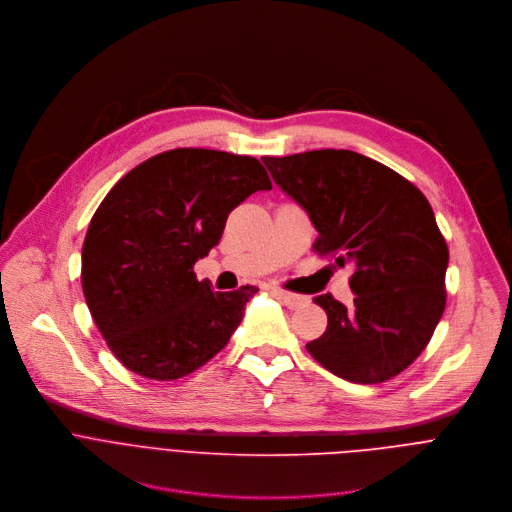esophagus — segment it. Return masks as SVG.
<instances>
[{
	"label": "esophagus",
	"instance_id": "obj_1",
	"mask_svg": "<svg viewBox=\"0 0 512 512\" xmlns=\"http://www.w3.org/2000/svg\"><path fill=\"white\" fill-rule=\"evenodd\" d=\"M272 294H274L280 302H284L288 308H298V306H302V304L306 302V296L292 294V292H286V290H280V288H274Z\"/></svg>",
	"mask_w": 512,
	"mask_h": 512
}]
</instances>
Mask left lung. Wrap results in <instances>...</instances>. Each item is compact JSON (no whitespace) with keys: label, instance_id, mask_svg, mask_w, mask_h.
Here are the masks:
<instances>
[{"label":"left lung","instance_id":"left-lung-1","mask_svg":"<svg viewBox=\"0 0 512 512\" xmlns=\"http://www.w3.org/2000/svg\"><path fill=\"white\" fill-rule=\"evenodd\" d=\"M262 162L314 224V252L352 266L354 306L314 298L326 332L306 350L332 374L378 384L426 348L446 304L448 248L424 194L388 166L350 150Z\"/></svg>","mask_w":512,"mask_h":512}]
</instances>
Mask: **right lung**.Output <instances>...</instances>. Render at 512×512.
<instances>
[{
	"instance_id": "obj_1",
	"label": "right lung",
	"mask_w": 512,
	"mask_h": 512,
	"mask_svg": "<svg viewBox=\"0 0 512 512\" xmlns=\"http://www.w3.org/2000/svg\"><path fill=\"white\" fill-rule=\"evenodd\" d=\"M250 156L162 152L128 172L96 210L82 248V288L114 356L150 380H176L216 356L258 292H214L194 264L220 242L228 214L270 190Z\"/></svg>"
}]
</instances>
